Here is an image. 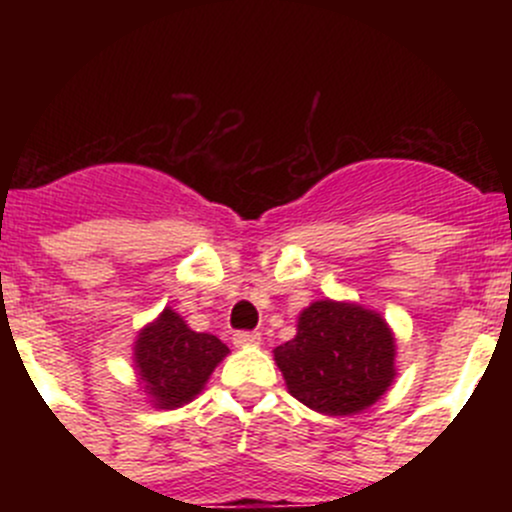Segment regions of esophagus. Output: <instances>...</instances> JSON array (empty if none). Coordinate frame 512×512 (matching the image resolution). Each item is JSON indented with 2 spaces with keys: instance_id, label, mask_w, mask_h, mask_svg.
I'll return each mask as SVG.
<instances>
[{
  "instance_id": "34e87169",
  "label": "esophagus",
  "mask_w": 512,
  "mask_h": 512,
  "mask_svg": "<svg viewBox=\"0 0 512 512\" xmlns=\"http://www.w3.org/2000/svg\"><path fill=\"white\" fill-rule=\"evenodd\" d=\"M262 342V334L260 332H237L232 337V344L235 347H255V344Z\"/></svg>"
}]
</instances>
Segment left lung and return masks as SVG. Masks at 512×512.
<instances>
[{
  "label": "left lung",
  "instance_id": "8db88e82",
  "mask_svg": "<svg viewBox=\"0 0 512 512\" xmlns=\"http://www.w3.org/2000/svg\"><path fill=\"white\" fill-rule=\"evenodd\" d=\"M287 391L312 411L352 416L386 394L396 376V339L381 314L319 299L302 309L294 339L275 349Z\"/></svg>",
  "mask_w": 512,
  "mask_h": 512
}]
</instances>
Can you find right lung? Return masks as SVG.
Returning a JSON list of instances; mask_svg holds the SVG:
<instances>
[{"label": "right lung", "instance_id": "right-lung-1", "mask_svg": "<svg viewBox=\"0 0 512 512\" xmlns=\"http://www.w3.org/2000/svg\"><path fill=\"white\" fill-rule=\"evenodd\" d=\"M230 354L218 337L193 332L170 307L146 324L133 344V364L156 409H178L208 384L215 366Z\"/></svg>", "mask_w": 512, "mask_h": 512}]
</instances>
